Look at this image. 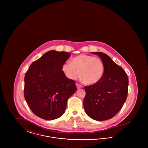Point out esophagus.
<instances>
[{"label": "esophagus", "mask_w": 148, "mask_h": 148, "mask_svg": "<svg viewBox=\"0 0 148 148\" xmlns=\"http://www.w3.org/2000/svg\"><path fill=\"white\" fill-rule=\"evenodd\" d=\"M76 86H77V89H81L83 88V86L79 84H76Z\"/></svg>", "instance_id": "esophagus-1"}]
</instances>
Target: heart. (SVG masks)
Listing matches in <instances>:
<instances>
[{
	"mask_svg": "<svg viewBox=\"0 0 148 148\" xmlns=\"http://www.w3.org/2000/svg\"><path fill=\"white\" fill-rule=\"evenodd\" d=\"M66 62L62 65V71L65 75L72 80L81 75L86 84L94 85L101 79L104 73L103 62L97 57L80 54Z\"/></svg>",
	"mask_w": 148,
	"mask_h": 148,
	"instance_id": "obj_1",
	"label": "heart"
}]
</instances>
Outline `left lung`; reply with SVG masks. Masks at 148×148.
Here are the masks:
<instances>
[{
  "label": "left lung",
  "instance_id": "8db88e82",
  "mask_svg": "<svg viewBox=\"0 0 148 148\" xmlns=\"http://www.w3.org/2000/svg\"><path fill=\"white\" fill-rule=\"evenodd\" d=\"M98 55L104 65V73L98 83L85 86L84 108L92 119L103 121L114 117L127 100L128 77L125 71L105 53L92 52Z\"/></svg>",
  "mask_w": 148,
  "mask_h": 148
}]
</instances>
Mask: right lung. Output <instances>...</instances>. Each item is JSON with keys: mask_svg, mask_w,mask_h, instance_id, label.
<instances>
[{"mask_svg": "<svg viewBox=\"0 0 148 148\" xmlns=\"http://www.w3.org/2000/svg\"><path fill=\"white\" fill-rule=\"evenodd\" d=\"M71 56L50 50L31 64L24 77V98L30 109L43 119L60 117L68 99L76 92L75 82L66 77L62 65Z\"/></svg>", "mask_w": 148, "mask_h": 148, "instance_id": "add662e5", "label": "right lung"}]
</instances>
